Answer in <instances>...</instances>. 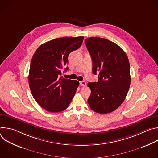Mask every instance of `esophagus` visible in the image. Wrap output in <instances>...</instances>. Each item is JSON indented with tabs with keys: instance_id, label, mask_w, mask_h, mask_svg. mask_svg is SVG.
<instances>
[{
	"instance_id": "esophagus-1",
	"label": "esophagus",
	"mask_w": 158,
	"mask_h": 158,
	"mask_svg": "<svg viewBox=\"0 0 158 158\" xmlns=\"http://www.w3.org/2000/svg\"><path fill=\"white\" fill-rule=\"evenodd\" d=\"M79 83H80V85H81V86H85L86 85V82L85 81H81Z\"/></svg>"
}]
</instances>
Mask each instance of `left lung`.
Here are the masks:
<instances>
[{
	"mask_svg": "<svg viewBox=\"0 0 158 158\" xmlns=\"http://www.w3.org/2000/svg\"><path fill=\"white\" fill-rule=\"evenodd\" d=\"M93 61V73L98 74V81L89 82L91 93L88 103L99 114L115 110L124 101L130 84V65L125 52L116 44L106 39H85Z\"/></svg>",
	"mask_w": 158,
	"mask_h": 158,
	"instance_id": "8db88e82",
	"label": "left lung"
}]
</instances>
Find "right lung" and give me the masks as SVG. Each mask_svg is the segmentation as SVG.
I'll return each mask as SVG.
<instances>
[{
	"label": "right lung",
	"instance_id": "obj_1",
	"mask_svg": "<svg viewBox=\"0 0 158 158\" xmlns=\"http://www.w3.org/2000/svg\"><path fill=\"white\" fill-rule=\"evenodd\" d=\"M83 36L57 38L42 44L31 62L29 84L31 93L40 106L57 112L69 106L79 85L77 81L61 76L69 54L79 49ZM68 67L65 68V71Z\"/></svg>",
	"mask_w": 158,
	"mask_h": 158
}]
</instances>
